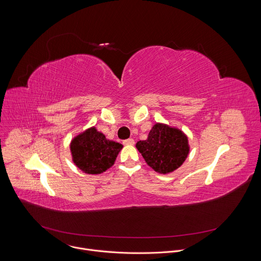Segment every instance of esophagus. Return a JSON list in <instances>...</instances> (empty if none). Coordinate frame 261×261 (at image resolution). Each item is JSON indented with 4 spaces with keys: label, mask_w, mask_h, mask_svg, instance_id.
Listing matches in <instances>:
<instances>
[{
    "label": "esophagus",
    "mask_w": 261,
    "mask_h": 261,
    "mask_svg": "<svg viewBox=\"0 0 261 261\" xmlns=\"http://www.w3.org/2000/svg\"><path fill=\"white\" fill-rule=\"evenodd\" d=\"M123 143H124L125 145H133V144L135 143V141H134V139H133V138H128V139L124 140V141H123Z\"/></svg>",
    "instance_id": "1"
}]
</instances>
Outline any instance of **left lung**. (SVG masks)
<instances>
[{"label":"left lung","mask_w":261,"mask_h":261,"mask_svg":"<svg viewBox=\"0 0 261 261\" xmlns=\"http://www.w3.org/2000/svg\"><path fill=\"white\" fill-rule=\"evenodd\" d=\"M136 147L146 164L163 174L177 169L190 150L187 135L177 128L161 123L153 126L145 140L137 141Z\"/></svg>","instance_id":"obj_1"}]
</instances>
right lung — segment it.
<instances>
[{
	"label": "right lung",
	"instance_id": "right-lung-1",
	"mask_svg": "<svg viewBox=\"0 0 261 261\" xmlns=\"http://www.w3.org/2000/svg\"><path fill=\"white\" fill-rule=\"evenodd\" d=\"M123 148L119 142L106 139L95 127H91L71 140L73 163L88 174H100L115 164Z\"/></svg>",
	"mask_w": 261,
	"mask_h": 261
}]
</instances>
